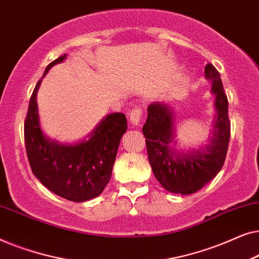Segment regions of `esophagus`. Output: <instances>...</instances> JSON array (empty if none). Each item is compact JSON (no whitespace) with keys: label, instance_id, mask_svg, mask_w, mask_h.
<instances>
[{"label":"esophagus","instance_id":"34e87169","mask_svg":"<svg viewBox=\"0 0 259 259\" xmlns=\"http://www.w3.org/2000/svg\"><path fill=\"white\" fill-rule=\"evenodd\" d=\"M141 114H143V111L141 108L136 107L132 109V112L130 113V121L134 126H139L140 120H141Z\"/></svg>","mask_w":259,"mask_h":259}]
</instances>
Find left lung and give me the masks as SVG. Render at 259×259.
<instances>
[{
  "instance_id": "left-lung-1",
  "label": "left lung",
  "mask_w": 259,
  "mask_h": 259,
  "mask_svg": "<svg viewBox=\"0 0 259 259\" xmlns=\"http://www.w3.org/2000/svg\"><path fill=\"white\" fill-rule=\"evenodd\" d=\"M205 77L211 82L214 97L213 128L203 146L186 151L176 150V114L164 102L147 107L143 127L152 171L165 190L172 193L192 194L214 178L224 165L230 141L229 102L218 70L205 66Z\"/></svg>"
}]
</instances>
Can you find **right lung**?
<instances>
[{
	"label": "right lung",
	"instance_id": "add662e5",
	"mask_svg": "<svg viewBox=\"0 0 259 259\" xmlns=\"http://www.w3.org/2000/svg\"><path fill=\"white\" fill-rule=\"evenodd\" d=\"M67 54L49 63L44 79L53 66L66 60ZM31 94L24 141L34 176L42 185L67 200L86 201L98 197L109 183L121 137L127 131L122 113H111L100 121L86 139L63 144L46 137L40 125L36 95L41 81Z\"/></svg>",
	"mask_w": 259,
	"mask_h": 259
}]
</instances>
